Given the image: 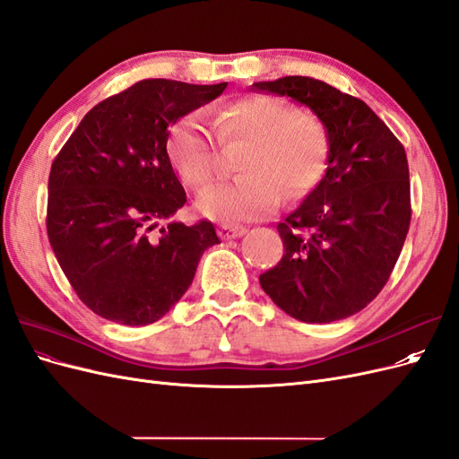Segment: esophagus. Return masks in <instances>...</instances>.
Wrapping results in <instances>:
<instances>
[{"label": "esophagus", "mask_w": 459, "mask_h": 459, "mask_svg": "<svg viewBox=\"0 0 459 459\" xmlns=\"http://www.w3.org/2000/svg\"><path fill=\"white\" fill-rule=\"evenodd\" d=\"M218 233L220 238L224 241H230V239H238V238H243V235L247 233L245 228L241 226H230V224H220L218 226Z\"/></svg>", "instance_id": "1"}]
</instances>
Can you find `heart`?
Returning <instances> with one entry per match:
<instances>
[{
	"label": "heart",
	"instance_id": "1",
	"mask_svg": "<svg viewBox=\"0 0 459 459\" xmlns=\"http://www.w3.org/2000/svg\"><path fill=\"white\" fill-rule=\"evenodd\" d=\"M220 142H248L239 162L245 174L235 182L206 187L197 208L230 224L262 220L277 211L281 191L300 199L324 178L331 140L325 122L310 110L266 95L245 97L220 115ZM169 155L179 178L203 187L220 170V143L199 115H187L172 128Z\"/></svg>",
	"mask_w": 459,
	"mask_h": 459
}]
</instances>
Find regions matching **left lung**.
Returning a JSON list of instances; mask_svg holds the SVG:
<instances>
[{
	"label": "left lung",
	"instance_id": "8db88e82",
	"mask_svg": "<svg viewBox=\"0 0 459 459\" xmlns=\"http://www.w3.org/2000/svg\"><path fill=\"white\" fill-rule=\"evenodd\" d=\"M251 90L308 107L331 140L324 178L277 224L285 253L260 275V287L300 322L349 317L379 295L404 247L411 218L406 151L364 101L322 80L285 76Z\"/></svg>",
	"mask_w": 459,
	"mask_h": 459
}]
</instances>
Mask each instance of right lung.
I'll use <instances>...</instances> for the list:
<instances>
[{"label": "right lung", "instance_id": "add662e5", "mask_svg": "<svg viewBox=\"0 0 459 459\" xmlns=\"http://www.w3.org/2000/svg\"><path fill=\"white\" fill-rule=\"evenodd\" d=\"M228 88L152 78L95 105L49 172L48 238L90 310L122 325L157 322L186 295L220 239L211 221L171 220L186 204L169 128Z\"/></svg>", "mask_w": 459, "mask_h": 459}]
</instances>
